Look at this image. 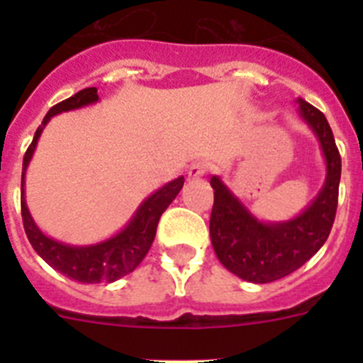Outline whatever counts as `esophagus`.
<instances>
[{
	"instance_id": "34e87169",
	"label": "esophagus",
	"mask_w": 363,
	"mask_h": 363,
	"mask_svg": "<svg viewBox=\"0 0 363 363\" xmlns=\"http://www.w3.org/2000/svg\"><path fill=\"white\" fill-rule=\"evenodd\" d=\"M209 171V163L207 162H194L191 167H189V178H201V176L207 174Z\"/></svg>"
}]
</instances>
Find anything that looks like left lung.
<instances>
[{"label": "left lung", "instance_id": "8db88e82", "mask_svg": "<svg viewBox=\"0 0 363 363\" xmlns=\"http://www.w3.org/2000/svg\"><path fill=\"white\" fill-rule=\"evenodd\" d=\"M300 118L318 138L325 158V182L298 216L285 221H262L234 196L220 179L211 178L214 205L211 213V242L221 265L252 284L280 280L318 252L331 233L338 205L342 158L325 116L298 98Z\"/></svg>", "mask_w": 363, "mask_h": 363}]
</instances>
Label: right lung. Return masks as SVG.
<instances>
[{"mask_svg":"<svg viewBox=\"0 0 363 363\" xmlns=\"http://www.w3.org/2000/svg\"><path fill=\"white\" fill-rule=\"evenodd\" d=\"M98 99V89L89 86V89H83V91L70 96L62 104L54 105L38 127L34 140L25 152L23 172H21V216H23V227L28 242L50 267L65 274L70 280L82 281V284L116 281L142 264V259L149 252L154 236H156L160 216L178 196V192L182 191L185 182L184 176H179L156 192H152L150 196H147L142 201V205L138 207L129 223L120 233L104 240V242L92 243V245H69V243L57 242V240L47 236L36 225V221L32 220L30 211H28L27 201H25V172H27V167L32 160V154L36 150L38 140H40L45 125L49 123L50 118L62 114V112L76 111V108L92 105Z\"/></svg>","mask_w":363,"mask_h":363,"instance_id":"add662e5","label":"right lung"}]
</instances>
